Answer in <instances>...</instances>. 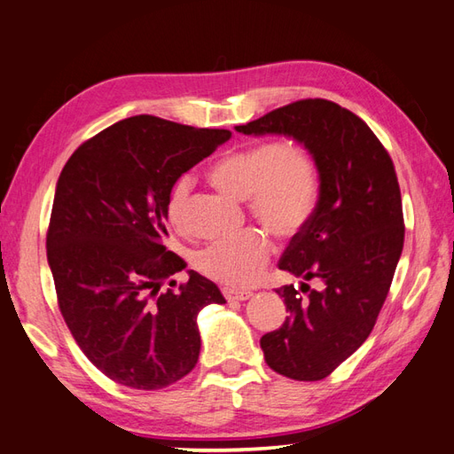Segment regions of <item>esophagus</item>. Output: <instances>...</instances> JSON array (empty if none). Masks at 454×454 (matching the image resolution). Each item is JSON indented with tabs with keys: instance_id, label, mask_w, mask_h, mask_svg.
Returning <instances> with one entry per match:
<instances>
[{
	"instance_id": "esophagus-1",
	"label": "esophagus",
	"mask_w": 454,
	"mask_h": 454,
	"mask_svg": "<svg viewBox=\"0 0 454 454\" xmlns=\"http://www.w3.org/2000/svg\"><path fill=\"white\" fill-rule=\"evenodd\" d=\"M222 295L226 297V301H246V299H250L254 293L252 291H239V289L226 287V289H222Z\"/></svg>"
}]
</instances>
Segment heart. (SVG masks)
I'll return each mask as SVG.
<instances>
[{
	"label": "heart",
	"instance_id": "1",
	"mask_svg": "<svg viewBox=\"0 0 454 454\" xmlns=\"http://www.w3.org/2000/svg\"><path fill=\"white\" fill-rule=\"evenodd\" d=\"M220 189L247 199L255 220L275 236L289 238L303 228L317 208L321 176L310 151L293 141H262L228 151L212 165ZM194 179L183 173L167 192L165 216L175 230L186 228ZM268 236L250 230L236 238L215 239L194 252L192 263L202 275L230 287H247L260 279L271 257Z\"/></svg>",
	"mask_w": 454,
	"mask_h": 454
}]
</instances>
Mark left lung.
<instances>
[{
    "mask_svg": "<svg viewBox=\"0 0 454 454\" xmlns=\"http://www.w3.org/2000/svg\"><path fill=\"white\" fill-rule=\"evenodd\" d=\"M236 129L283 133L317 161V208L291 238L279 270L321 279L323 289H275L289 317L260 344L278 374L323 380L368 339L392 286L405 236L394 161L366 121L323 98L287 104Z\"/></svg>",
    "mask_w": 454,
    "mask_h": 454,
    "instance_id": "8db88e82",
    "label": "left lung"
}]
</instances>
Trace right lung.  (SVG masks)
Returning <instances> with one entry per match:
<instances>
[{
    "instance_id": "1",
    "label": "right lung",
    "mask_w": 454,
    "mask_h": 454,
    "mask_svg": "<svg viewBox=\"0 0 454 454\" xmlns=\"http://www.w3.org/2000/svg\"><path fill=\"white\" fill-rule=\"evenodd\" d=\"M230 136L133 115L84 141L62 168L47 232L59 309L115 384L161 389L184 378L200 352L199 310L226 303L197 271L171 289L186 263L165 246V200L176 176Z\"/></svg>"
}]
</instances>
